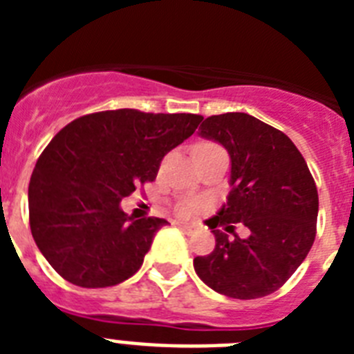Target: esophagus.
Segmentation results:
<instances>
[{
	"label": "esophagus",
	"instance_id": "34e87169",
	"mask_svg": "<svg viewBox=\"0 0 354 354\" xmlns=\"http://www.w3.org/2000/svg\"><path fill=\"white\" fill-rule=\"evenodd\" d=\"M175 225H177V227H179V228H183L184 232H192V230H193L192 225L186 223V221H175Z\"/></svg>",
	"mask_w": 354,
	"mask_h": 354
}]
</instances>
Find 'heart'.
Masks as SVG:
<instances>
[{"mask_svg": "<svg viewBox=\"0 0 354 354\" xmlns=\"http://www.w3.org/2000/svg\"><path fill=\"white\" fill-rule=\"evenodd\" d=\"M214 145V143H209V142H204V143H198L196 147H211ZM200 202H195V200H187V202H180L179 205H177V212H179L180 216L187 214L189 211H193V209H198L200 207Z\"/></svg>", "mask_w": 354, "mask_h": 354, "instance_id": "b5f03b06", "label": "heart"}]
</instances>
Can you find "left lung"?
I'll list each match as a JSON object with an SVG mask.
<instances>
[{
    "label": "left lung",
    "mask_w": 354,
    "mask_h": 354,
    "mask_svg": "<svg viewBox=\"0 0 354 354\" xmlns=\"http://www.w3.org/2000/svg\"><path fill=\"white\" fill-rule=\"evenodd\" d=\"M200 134L228 150L232 189L221 211L205 221L216 246L195 257L196 274L228 298L268 296L292 277L314 245L319 211L314 177L287 134L248 113L207 117ZM236 223L249 228L248 238L233 232Z\"/></svg>",
    "instance_id": "8db88e82"
}]
</instances>
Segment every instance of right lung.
<instances>
[{
	"label": "right lung",
	"instance_id": "obj_1",
	"mask_svg": "<svg viewBox=\"0 0 354 354\" xmlns=\"http://www.w3.org/2000/svg\"><path fill=\"white\" fill-rule=\"evenodd\" d=\"M202 115L109 109L72 120L40 154L28 187L31 236L74 286L111 287L142 268L162 218L134 220L120 200L152 183Z\"/></svg>",
	"mask_w": 354,
	"mask_h": 354
}]
</instances>
